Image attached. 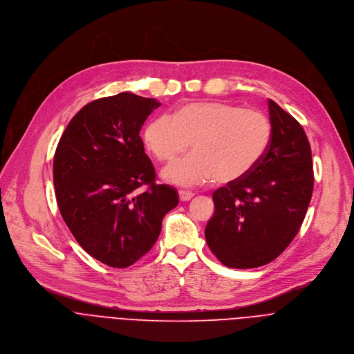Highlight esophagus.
Segmentation results:
<instances>
[{"label":"esophagus","mask_w":354,"mask_h":354,"mask_svg":"<svg viewBox=\"0 0 354 354\" xmlns=\"http://www.w3.org/2000/svg\"><path fill=\"white\" fill-rule=\"evenodd\" d=\"M178 196H180V201L185 202V201H189V199L194 196V194H192L191 191H184V189H180V191H178Z\"/></svg>","instance_id":"1"}]
</instances>
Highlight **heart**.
<instances>
[{
  "instance_id": "b5f03b06",
  "label": "heart",
  "mask_w": 354,
  "mask_h": 354,
  "mask_svg": "<svg viewBox=\"0 0 354 354\" xmlns=\"http://www.w3.org/2000/svg\"><path fill=\"white\" fill-rule=\"evenodd\" d=\"M148 151L162 162L194 153L166 166L162 177L176 185L195 187L212 180L229 184L245 177L265 156L272 124L258 110L226 102H194L176 115L152 120L144 132Z\"/></svg>"
}]
</instances>
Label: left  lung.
I'll return each instance as SVG.
<instances>
[{
  "instance_id": "left-lung-1",
  "label": "left lung",
  "mask_w": 354,
  "mask_h": 354,
  "mask_svg": "<svg viewBox=\"0 0 354 354\" xmlns=\"http://www.w3.org/2000/svg\"><path fill=\"white\" fill-rule=\"evenodd\" d=\"M268 106V152L245 177L212 195L215 215L205 239L229 268H258L277 258L299 233L313 195V158L303 127L273 100Z\"/></svg>"
}]
</instances>
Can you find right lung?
I'll use <instances>...</instances> for the list:
<instances>
[{
  "instance_id": "add662e5",
  "label": "right lung",
  "mask_w": 354,
  "mask_h": 354,
  "mask_svg": "<svg viewBox=\"0 0 354 354\" xmlns=\"http://www.w3.org/2000/svg\"><path fill=\"white\" fill-rule=\"evenodd\" d=\"M160 103L129 92L84 106L55 149L53 176L59 214L95 259L127 268L156 243L177 191L156 184L139 131ZM145 185L147 189L138 188Z\"/></svg>"
}]
</instances>
